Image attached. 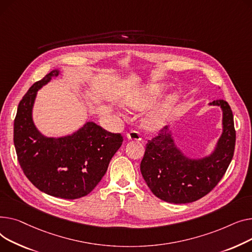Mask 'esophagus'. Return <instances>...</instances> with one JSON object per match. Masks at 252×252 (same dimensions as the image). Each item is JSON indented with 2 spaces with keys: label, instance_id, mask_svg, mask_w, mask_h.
Masks as SVG:
<instances>
[{
  "label": "esophagus",
  "instance_id": "34e87169",
  "mask_svg": "<svg viewBox=\"0 0 252 252\" xmlns=\"http://www.w3.org/2000/svg\"><path fill=\"white\" fill-rule=\"evenodd\" d=\"M127 139L128 140H135V141H139L141 139V135L140 133L138 131H135V130H132V131H129L127 133Z\"/></svg>",
  "mask_w": 252,
  "mask_h": 252
}]
</instances>
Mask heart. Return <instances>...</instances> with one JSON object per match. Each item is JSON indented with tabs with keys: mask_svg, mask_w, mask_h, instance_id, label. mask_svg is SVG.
<instances>
[{
	"mask_svg": "<svg viewBox=\"0 0 252 252\" xmlns=\"http://www.w3.org/2000/svg\"><path fill=\"white\" fill-rule=\"evenodd\" d=\"M153 98H154L153 94L141 95L140 97H138L137 99L133 101L130 105V107L132 109H135V110L144 109L145 107L150 105ZM170 113H171V108L169 105L158 108V109L154 110L153 112H151L149 114V116H147L146 123L151 128H155V129L159 128L166 124V122L169 119Z\"/></svg>",
	"mask_w": 252,
	"mask_h": 252,
	"instance_id": "b5f03b06",
	"label": "heart"
}]
</instances>
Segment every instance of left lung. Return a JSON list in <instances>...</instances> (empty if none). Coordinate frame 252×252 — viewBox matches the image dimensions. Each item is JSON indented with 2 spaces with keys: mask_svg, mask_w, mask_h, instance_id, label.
I'll use <instances>...</instances> for the list:
<instances>
[{
  "mask_svg": "<svg viewBox=\"0 0 252 252\" xmlns=\"http://www.w3.org/2000/svg\"><path fill=\"white\" fill-rule=\"evenodd\" d=\"M210 105L223 110V133L214 154L188 159L177 149L168 127L145 146L140 171L147 186L159 199L171 203L193 202L205 196L223 178L234 156L236 131L229 103L217 99Z\"/></svg>",
  "mask_w": 252,
  "mask_h": 252,
  "instance_id": "left-lung-1",
  "label": "left lung"
}]
</instances>
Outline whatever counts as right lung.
<instances>
[{"instance_id": "obj_1", "label": "right lung", "mask_w": 252, "mask_h": 252, "mask_svg": "<svg viewBox=\"0 0 252 252\" xmlns=\"http://www.w3.org/2000/svg\"><path fill=\"white\" fill-rule=\"evenodd\" d=\"M58 74V70L47 74L20 100L14 120V145L23 173L37 189L55 197L76 199L101 180L123 136L94 122L67 137L41 135L32 122L33 101L39 88Z\"/></svg>"}]
</instances>
